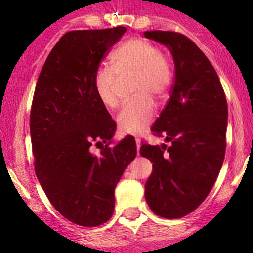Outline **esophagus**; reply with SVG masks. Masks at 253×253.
Segmentation results:
<instances>
[{"instance_id":"esophagus-1","label":"esophagus","mask_w":253,"mask_h":253,"mask_svg":"<svg viewBox=\"0 0 253 253\" xmlns=\"http://www.w3.org/2000/svg\"><path fill=\"white\" fill-rule=\"evenodd\" d=\"M136 144H137V150H138L139 153V148H141V139L136 138Z\"/></svg>"}]
</instances>
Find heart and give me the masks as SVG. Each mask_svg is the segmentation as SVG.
Returning <instances> with one entry per match:
<instances>
[{
    "label": "heart",
    "instance_id": "obj_1",
    "mask_svg": "<svg viewBox=\"0 0 253 253\" xmlns=\"http://www.w3.org/2000/svg\"><path fill=\"white\" fill-rule=\"evenodd\" d=\"M111 67L103 66L94 75L96 96L106 108L119 105L117 85L120 78L133 76L132 90L136 94L117 115V125L124 133H139L155 116L152 98L162 101L172 84V68L159 47L136 38L120 45L110 56Z\"/></svg>",
    "mask_w": 253,
    "mask_h": 253
}]
</instances>
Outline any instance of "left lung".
Returning <instances> with one entry per match:
<instances>
[{
	"label": "left lung",
	"mask_w": 253,
	"mask_h": 253,
	"mask_svg": "<svg viewBox=\"0 0 253 253\" xmlns=\"http://www.w3.org/2000/svg\"><path fill=\"white\" fill-rule=\"evenodd\" d=\"M144 37L171 52L175 82L171 95L152 126L167 144H143L141 155L153 163L145 200L163 218H182L211 192L223 165L228 105L215 70L187 37L174 32H145Z\"/></svg>",
	"instance_id": "left-lung-1"
}]
</instances>
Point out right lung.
Returning a JSON list of instances; mask_svg holds the SVG:
<instances>
[{
  "mask_svg": "<svg viewBox=\"0 0 253 253\" xmlns=\"http://www.w3.org/2000/svg\"><path fill=\"white\" fill-rule=\"evenodd\" d=\"M125 33V27L66 33L35 86L30 111L35 174L51 205L82 226L111 218L115 187L137 155L132 137L110 147L116 124L93 85L101 58ZM93 144L102 145L99 157L88 150Z\"/></svg>",
  "mask_w": 253,
  "mask_h": 253,
  "instance_id": "1",
  "label": "right lung"
}]
</instances>
